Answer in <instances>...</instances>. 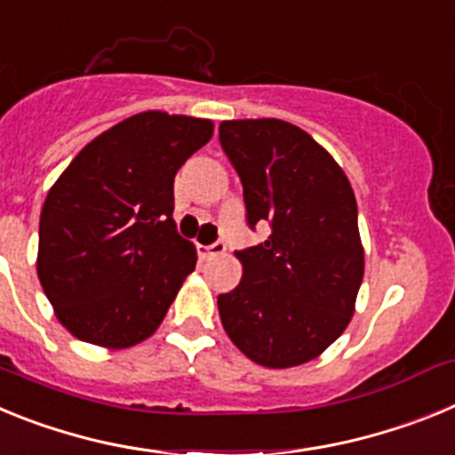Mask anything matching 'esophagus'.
<instances>
[{"label": "esophagus", "instance_id": "1", "mask_svg": "<svg viewBox=\"0 0 455 455\" xmlns=\"http://www.w3.org/2000/svg\"><path fill=\"white\" fill-rule=\"evenodd\" d=\"M200 255L203 257H214V255H223L225 252V241H214V243H209V246H198Z\"/></svg>", "mask_w": 455, "mask_h": 455}]
</instances>
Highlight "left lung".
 <instances>
[{"mask_svg": "<svg viewBox=\"0 0 455 455\" xmlns=\"http://www.w3.org/2000/svg\"><path fill=\"white\" fill-rule=\"evenodd\" d=\"M219 140L243 187L248 228H271L264 243L236 251L241 283L219 296L225 332L262 367L309 363L344 332L363 284L351 184L284 120H225Z\"/></svg>", "mask_w": 455, "mask_h": 455, "instance_id": "1", "label": "left lung"}]
</instances>
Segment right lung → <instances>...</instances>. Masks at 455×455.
<instances>
[{
  "instance_id": "obj_1",
  "label": "right lung",
  "mask_w": 455,
  "mask_h": 455,
  "mask_svg": "<svg viewBox=\"0 0 455 455\" xmlns=\"http://www.w3.org/2000/svg\"><path fill=\"white\" fill-rule=\"evenodd\" d=\"M212 132L188 116H132L91 140L47 193L38 277L77 339L127 348L162 323L196 268L172 220V182Z\"/></svg>"
}]
</instances>
